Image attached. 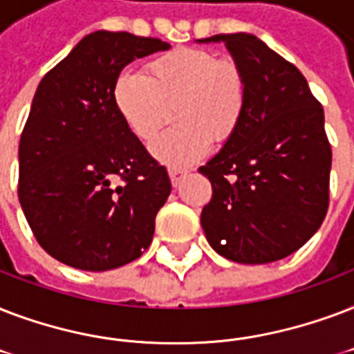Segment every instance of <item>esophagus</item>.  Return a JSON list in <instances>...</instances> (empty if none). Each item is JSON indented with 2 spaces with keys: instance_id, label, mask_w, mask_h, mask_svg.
Wrapping results in <instances>:
<instances>
[{
  "instance_id": "obj_1",
  "label": "esophagus",
  "mask_w": 354,
  "mask_h": 354,
  "mask_svg": "<svg viewBox=\"0 0 354 354\" xmlns=\"http://www.w3.org/2000/svg\"><path fill=\"white\" fill-rule=\"evenodd\" d=\"M169 179H171V185L174 186H179L180 185V180L185 179L186 177V169H180V168H169Z\"/></svg>"
}]
</instances>
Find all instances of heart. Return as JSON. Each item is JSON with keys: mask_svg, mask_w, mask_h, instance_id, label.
<instances>
[{"mask_svg": "<svg viewBox=\"0 0 354 354\" xmlns=\"http://www.w3.org/2000/svg\"><path fill=\"white\" fill-rule=\"evenodd\" d=\"M112 100L118 114L136 138L149 142L168 120L175 105V122L158 136L149 151L158 162L185 168L212 144L231 136L242 122L248 83L242 68L212 51L183 48L160 55L147 64V75H118Z\"/></svg>", "mask_w": 354, "mask_h": 354, "instance_id": "1", "label": "heart"}]
</instances>
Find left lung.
Wrapping results in <instances>:
<instances>
[{
    "label": "left lung",
    "instance_id": "8db88e82",
    "mask_svg": "<svg viewBox=\"0 0 354 354\" xmlns=\"http://www.w3.org/2000/svg\"><path fill=\"white\" fill-rule=\"evenodd\" d=\"M248 83L238 129L199 168L212 185L201 227L216 253L268 264L303 248L328 207L333 153L325 116L303 73L249 32L214 35Z\"/></svg>",
    "mask_w": 354,
    "mask_h": 354
}]
</instances>
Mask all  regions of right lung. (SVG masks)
Here are the masks:
<instances>
[{
    "label": "right lung",
    "instance_id": "add662e5",
    "mask_svg": "<svg viewBox=\"0 0 354 354\" xmlns=\"http://www.w3.org/2000/svg\"><path fill=\"white\" fill-rule=\"evenodd\" d=\"M160 38L90 32L44 75L20 138L18 197L38 243L84 271L133 262L149 248L168 171L118 114L112 88Z\"/></svg>",
    "mask_w": 354,
    "mask_h": 354
}]
</instances>
